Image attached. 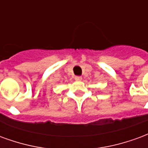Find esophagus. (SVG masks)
<instances>
[{
    "label": "esophagus",
    "mask_w": 148,
    "mask_h": 148,
    "mask_svg": "<svg viewBox=\"0 0 148 148\" xmlns=\"http://www.w3.org/2000/svg\"><path fill=\"white\" fill-rule=\"evenodd\" d=\"M75 80H78V81H79V80H81L82 79V76H79V75H75Z\"/></svg>",
    "instance_id": "esophagus-1"
}]
</instances>
